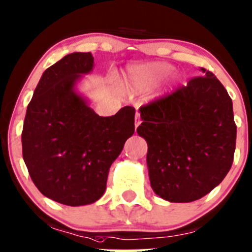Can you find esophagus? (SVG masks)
Returning a JSON list of instances; mask_svg holds the SVG:
<instances>
[{"instance_id": "obj_1", "label": "esophagus", "mask_w": 252, "mask_h": 252, "mask_svg": "<svg viewBox=\"0 0 252 252\" xmlns=\"http://www.w3.org/2000/svg\"><path fill=\"white\" fill-rule=\"evenodd\" d=\"M141 124V118H140V113L135 114V128Z\"/></svg>"}]
</instances>
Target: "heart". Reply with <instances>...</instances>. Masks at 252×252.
I'll use <instances>...</instances> for the list:
<instances>
[{
  "label": "heart",
  "mask_w": 252,
  "mask_h": 252,
  "mask_svg": "<svg viewBox=\"0 0 252 252\" xmlns=\"http://www.w3.org/2000/svg\"><path fill=\"white\" fill-rule=\"evenodd\" d=\"M172 71V67L165 63H149L134 67L126 78V84L130 90L140 91L158 82Z\"/></svg>",
  "instance_id": "1"
}]
</instances>
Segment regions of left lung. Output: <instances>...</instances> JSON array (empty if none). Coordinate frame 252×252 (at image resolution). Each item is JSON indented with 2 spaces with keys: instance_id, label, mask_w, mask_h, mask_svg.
Wrapping results in <instances>:
<instances>
[{
  "instance_id": "1",
  "label": "left lung",
  "mask_w": 252,
  "mask_h": 252,
  "mask_svg": "<svg viewBox=\"0 0 252 252\" xmlns=\"http://www.w3.org/2000/svg\"><path fill=\"white\" fill-rule=\"evenodd\" d=\"M140 107L150 185L171 202L198 200L223 181L236 147L233 102L210 70Z\"/></svg>"
}]
</instances>
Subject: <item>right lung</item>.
<instances>
[{
    "mask_svg": "<svg viewBox=\"0 0 252 252\" xmlns=\"http://www.w3.org/2000/svg\"><path fill=\"white\" fill-rule=\"evenodd\" d=\"M93 67L90 52H75L47 68L23 126V158L32 182L45 197L68 206L102 197L110 166L134 133V107L99 117L74 91Z\"/></svg>",
    "mask_w": 252,
    "mask_h": 252,
    "instance_id": "1",
    "label": "right lung"
}]
</instances>
